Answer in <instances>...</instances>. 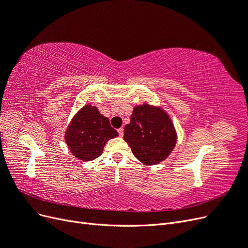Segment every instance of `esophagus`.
<instances>
[{
    "label": "esophagus",
    "mask_w": 248,
    "mask_h": 248,
    "mask_svg": "<svg viewBox=\"0 0 248 248\" xmlns=\"http://www.w3.org/2000/svg\"><path fill=\"white\" fill-rule=\"evenodd\" d=\"M118 133H119V136H120V137H123V134H124V129H123V128H119V129H118Z\"/></svg>",
    "instance_id": "obj_1"
}]
</instances>
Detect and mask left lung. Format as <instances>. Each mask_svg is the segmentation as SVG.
Segmentation results:
<instances>
[{
    "instance_id": "1",
    "label": "left lung",
    "mask_w": 248,
    "mask_h": 248,
    "mask_svg": "<svg viewBox=\"0 0 248 248\" xmlns=\"http://www.w3.org/2000/svg\"><path fill=\"white\" fill-rule=\"evenodd\" d=\"M124 140L139 160L157 164L172 151L177 136L166 112L144 104L134 108L124 128Z\"/></svg>"
}]
</instances>
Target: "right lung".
<instances>
[{
  "mask_svg": "<svg viewBox=\"0 0 248 248\" xmlns=\"http://www.w3.org/2000/svg\"><path fill=\"white\" fill-rule=\"evenodd\" d=\"M118 132L95 107L82 108L73 118L65 134L71 153L78 159L89 161L101 155L104 145Z\"/></svg>",
  "mask_w": 248,
  "mask_h": 248,
  "instance_id": "right-lung-1",
  "label": "right lung"
}]
</instances>
